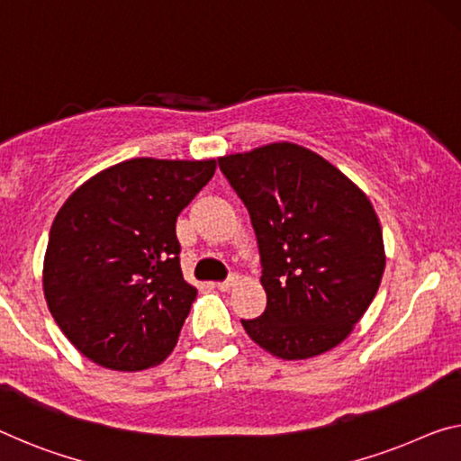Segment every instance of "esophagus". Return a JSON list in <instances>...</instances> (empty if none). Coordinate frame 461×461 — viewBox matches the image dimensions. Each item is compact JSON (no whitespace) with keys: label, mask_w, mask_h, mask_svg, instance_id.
<instances>
[{"label":"esophagus","mask_w":461,"mask_h":461,"mask_svg":"<svg viewBox=\"0 0 461 461\" xmlns=\"http://www.w3.org/2000/svg\"><path fill=\"white\" fill-rule=\"evenodd\" d=\"M235 282H237V276H230V278H226V280H222V282H216V288L218 290H229L230 286H235Z\"/></svg>","instance_id":"esophagus-1"}]
</instances>
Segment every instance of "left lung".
Listing matches in <instances>:
<instances>
[{
	"label": "left lung",
	"mask_w": 461,
	"mask_h": 461,
	"mask_svg": "<svg viewBox=\"0 0 461 461\" xmlns=\"http://www.w3.org/2000/svg\"><path fill=\"white\" fill-rule=\"evenodd\" d=\"M251 216L266 311L240 320L255 344L301 360L338 346L377 294L384 235L369 197L290 141L218 158Z\"/></svg>",
	"instance_id": "8db88e82"
}]
</instances>
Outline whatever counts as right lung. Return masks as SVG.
<instances>
[{"label":"right lung","mask_w":461,"mask_h":461,"mask_svg":"<svg viewBox=\"0 0 461 461\" xmlns=\"http://www.w3.org/2000/svg\"><path fill=\"white\" fill-rule=\"evenodd\" d=\"M216 160L131 158L77 187L42 267L53 320L92 363L141 371L175 348L197 290L183 278L176 216Z\"/></svg>","instance_id":"1"}]
</instances>
